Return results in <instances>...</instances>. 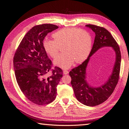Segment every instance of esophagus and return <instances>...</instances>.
Masks as SVG:
<instances>
[{
  "instance_id": "esophagus-1",
  "label": "esophagus",
  "mask_w": 129,
  "mask_h": 129,
  "mask_svg": "<svg viewBox=\"0 0 129 129\" xmlns=\"http://www.w3.org/2000/svg\"><path fill=\"white\" fill-rule=\"evenodd\" d=\"M63 73H64V74L67 75V74H68V73H69V72H68V71H67V70H64V71H63Z\"/></svg>"
}]
</instances>
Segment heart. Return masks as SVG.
Wrapping results in <instances>:
<instances>
[{"label": "heart", "instance_id": "b5f03b06", "mask_svg": "<svg viewBox=\"0 0 129 129\" xmlns=\"http://www.w3.org/2000/svg\"><path fill=\"white\" fill-rule=\"evenodd\" d=\"M54 40L46 39L43 42L45 53L55 58L62 48L64 53L55 59L54 65L68 69L74 64H80L88 57L92 48V37L89 31L76 28H65L53 34Z\"/></svg>", "mask_w": 129, "mask_h": 129}]
</instances>
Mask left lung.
I'll use <instances>...</instances> for the list:
<instances>
[{"label": "left lung", "mask_w": 129, "mask_h": 129, "mask_svg": "<svg viewBox=\"0 0 129 129\" xmlns=\"http://www.w3.org/2000/svg\"><path fill=\"white\" fill-rule=\"evenodd\" d=\"M86 27L95 33V37L91 52L87 59L69 72L71 84L77 100L85 105L94 106L104 103L113 92L119 81L121 65V53L119 46L110 33L103 27L87 24ZM111 47L116 53V62L108 80L102 86L94 87L86 80V68L90 57L99 49Z\"/></svg>", "instance_id": "1"}]
</instances>
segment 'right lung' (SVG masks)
Returning <instances> with one entry per match:
<instances>
[{"label": "right lung", "instance_id": "right-lung-1", "mask_svg": "<svg viewBox=\"0 0 129 129\" xmlns=\"http://www.w3.org/2000/svg\"><path fill=\"white\" fill-rule=\"evenodd\" d=\"M58 28L51 24L36 25L21 40L13 59L16 81L26 98L39 105L50 104L56 96V87L62 76V70L55 67L43 47L49 33ZM52 74L48 76V72Z\"/></svg>", "mask_w": 129, "mask_h": 129}]
</instances>
